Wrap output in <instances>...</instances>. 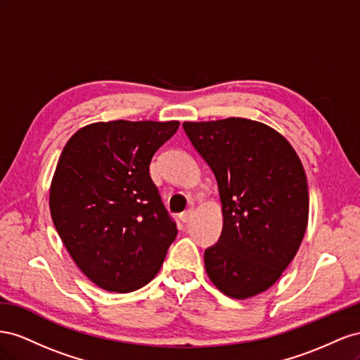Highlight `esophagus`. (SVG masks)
Returning a JSON list of instances; mask_svg holds the SVG:
<instances>
[{
    "label": "esophagus",
    "instance_id": "1",
    "mask_svg": "<svg viewBox=\"0 0 360 360\" xmlns=\"http://www.w3.org/2000/svg\"><path fill=\"white\" fill-rule=\"evenodd\" d=\"M191 215H193V210H187L186 212L179 214V220H181L182 223H187V221L191 219Z\"/></svg>",
    "mask_w": 360,
    "mask_h": 360
}]
</instances>
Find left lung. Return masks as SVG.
Instances as JSON below:
<instances>
[{
	"label": "left lung",
	"instance_id": "8db88e82",
	"mask_svg": "<svg viewBox=\"0 0 360 360\" xmlns=\"http://www.w3.org/2000/svg\"><path fill=\"white\" fill-rule=\"evenodd\" d=\"M182 128L217 181L223 229L205 250L211 282L232 299L269 290L304 237L309 193L302 161L261 122L229 117Z\"/></svg>",
	"mask_w": 360,
	"mask_h": 360
}]
</instances>
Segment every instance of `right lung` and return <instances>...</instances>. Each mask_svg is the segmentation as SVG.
I'll use <instances>...</instances> for the list:
<instances>
[{"label": "right lung", "instance_id": "add662e5", "mask_svg": "<svg viewBox=\"0 0 360 360\" xmlns=\"http://www.w3.org/2000/svg\"><path fill=\"white\" fill-rule=\"evenodd\" d=\"M178 128L176 120L98 122L61 152L51 217L78 269L102 290L131 292L149 283L176 238L149 164Z\"/></svg>", "mask_w": 360, "mask_h": 360}]
</instances>
